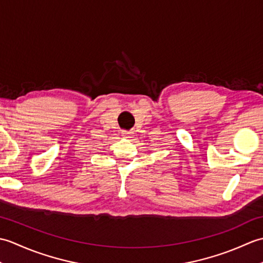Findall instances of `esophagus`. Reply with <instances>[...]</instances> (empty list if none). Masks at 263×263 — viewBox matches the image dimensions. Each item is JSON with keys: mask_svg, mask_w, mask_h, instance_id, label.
Instances as JSON below:
<instances>
[{"mask_svg": "<svg viewBox=\"0 0 263 263\" xmlns=\"http://www.w3.org/2000/svg\"><path fill=\"white\" fill-rule=\"evenodd\" d=\"M122 136H124V137H126V138H130L132 135H131V132H130V131L123 130V131H122Z\"/></svg>", "mask_w": 263, "mask_h": 263, "instance_id": "obj_1", "label": "esophagus"}]
</instances>
